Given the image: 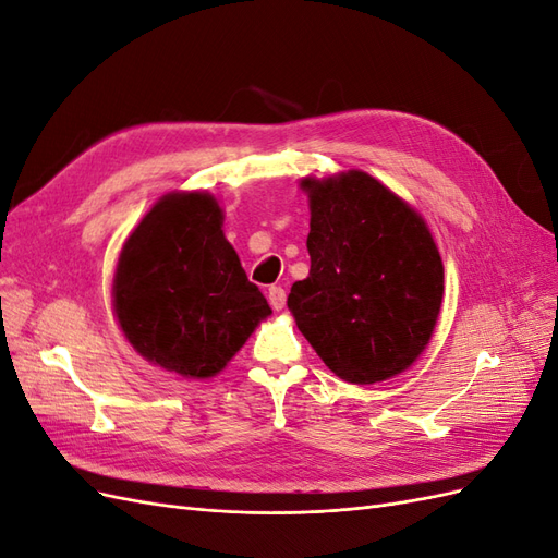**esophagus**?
I'll return each instance as SVG.
<instances>
[{
	"label": "esophagus",
	"mask_w": 558,
	"mask_h": 558,
	"mask_svg": "<svg viewBox=\"0 0 558 558\" xmlns=\"http://www.w3.org/2000/svg\"><path fill=\"white\" fill-rule=\"evenodd\" d=\"M267 300H269V305H272V310L279 312L286 307V291L281 289V286H269Z\"/></svg>",
	"instance_id": "1"
}]
</instances>
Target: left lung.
Listing matches in <instances>:
<instances>
[{"label": "left lung", "instance_id": "obj_1", "mask_svg": "<svg viewBox=\"0 0 558 558\" xmlns=\"http://www.w3.org/2000/svg\"><path fill=\"white\" fill-rule=\"evenodd\" d=\"M310 277L289 310L300 332L349 384L408 369L426 349L445 293L442 258L408 202L365 172L305 179Z\"/></svg>", "mask_w": 558, "mask_h": 558}]
</instances>
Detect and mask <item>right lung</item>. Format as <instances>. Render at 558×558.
Returning <instances> with one entry per match:
<instances>
[{"label": "right lung", "instance_id": "right-lung-1", "mask_svg": "<svg viewBox=\"0 0 558 558\" xmlns=\"http://www.w3.org/2000/svg\"><path fill=\"white\" fill-rule=\"evenodd\" d=\"M221 226L211 195H165L116 265L113 307L130 344L181 377L221 373L272 314Z\"/></svg>", "mask_w": 558, "mask_h": 558}]
</instances>
